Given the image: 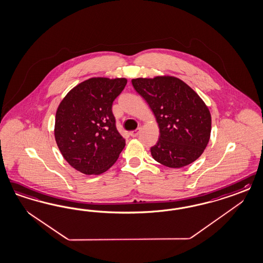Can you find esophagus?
<instances>
[{
  "instance_id": "obj_1",
  "label": "esophagus",
  "mask_w": 263,
  "mask_h": 263,
  "mask_svg": "<svg viewBox=\"0 0 263 263\" xmlns=\"http://www.w3.org/2000/svg\"><path fill=\"white\" fill-rule=\"evenodd\" d=\"M139 132H140V127L136 128V129H135V130H132V132L129 133V136H133V137H136V136H138Z\"/></svg>"
}]
</instances>
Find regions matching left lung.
<instances>
[{"mask_svg": "<svg viewBox=\"0 0 263 263\" xmlns=\"http://www.w3.org/2000/svg\"><path fill=\"white\" fill-rule=\"evenodd\" d=\"M132 83L160 127V138L151 147L154 160L172 168L196 161L211 134V115L200 97L176 77L136 78Z\"/></svg>", "mask_w": 263, "mask_h": 263, "instance_id": "1", "label": "left lung"}]
</instances>
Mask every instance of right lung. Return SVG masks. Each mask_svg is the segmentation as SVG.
Segmentation results:
<instances>
[{
    "label": "right lung",
    "instance_id": "add662e5",
    "mask_svg": "<svg viewBox=\"0 0 263 263\" xmlns=\"http://www.w3.org/2000/svg\"><path fill=\"white\" fill-rule=\"evenodd\" d=\"M126 84V78H91L69 91L60 103L55 139L73 168L97 175L117 161L126 140L117 130L112 104Z\"/></svg>",
    "mask_w": 263,
    "mask_h": 263
}]
</instances>
